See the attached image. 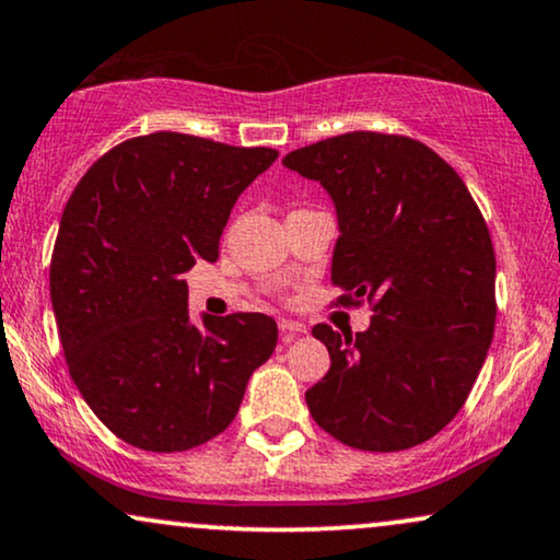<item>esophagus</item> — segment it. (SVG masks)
Returning a JSON list of instances; mask_svg holds the SVG:
<instances>
[{"mask_svg":"<svg viewBox=\"0 0 560 560\" xmlns=\"http://www.w3.org/2000/svg\"><path fill=\"white\" fill-rule=\"evenodd\" d=\"M279 330H281V336L287 338V341H292L294 336H302V332H307V328H304L302 323L289 320V317H279Z\"/></svg>","mask_w":560,"mask_h":560,"instance_id":"34e87169","label":"esophagus"}]
</instances>
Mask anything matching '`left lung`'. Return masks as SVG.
I'll return each mask as SVG.
<instances>
[{
    "instance_id": "obj_1",
    "label": "left lung",
    "mask_w": 560,
    "mask_h": 560,
    "mask_svg": "<svg viewBox=\"0 0 560 560\" xmlns=\"http://www.w3.org/2000/svg\"><path fill=\"white\" fill-rule=\"evenodd\" d=\"M338 214L336 304L372 307L357 336L315 325L330 370L304 393L317 427L364 452H400L455 419L497 325V256L468 186L434 150L349 131L289 152Z\"/></svg>"
}]
</instances>
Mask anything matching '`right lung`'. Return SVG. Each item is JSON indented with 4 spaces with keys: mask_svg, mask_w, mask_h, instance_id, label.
<instances>
[{
    "mask_svg": "<svg viewBox=\"0 0 560 560\" xmlns=\"http://www.w3.org/2000/svg\"><path fill=\"white\" fill-rule=\"evenodd\" d=\"M268 147L158 131L113 147L63 207L51 304L77 390L118 439L186 452L222 434L276 349L273 317L190 325L183 273L214 264L237 196L273 165Z\"/></svg>",
    "mask_w": 560,
    "mask_h": 560,
    "instance_id": "right-lung-1",
    "label": "right lung"
}]
</instances>
